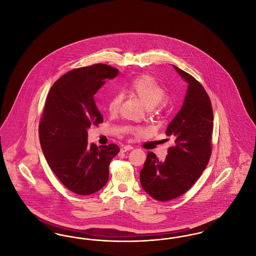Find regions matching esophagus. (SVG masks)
I'll use <instances>...</instances> for the list:
<instances>
[{
	"mask_svg": "<svg viewBox=\"0 0 256 256\" xmlns=\"http://www.w3.org/2000/svg\"><path fill=\"white\" fill-rule=\"evenodd\" d=\"M132 148H134L132 146H130V145H128V146H124L121 148V152H128V150H132Z\"/></svg>",
	"mask_w": 256,
	"mask_h": 256,
	"instance_id": "1",
	"label": "esophagus"
}]
</instances>
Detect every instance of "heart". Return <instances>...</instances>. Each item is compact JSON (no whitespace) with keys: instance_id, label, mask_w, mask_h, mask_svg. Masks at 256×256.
Segmentation results:
<instances>
[{"instance_id":"heart-1","label":"heart","mask_w":256,"mask_h":256,"mask_svg":"<svg viewBox=\"0 0 256 256\" xmlns=\"http://www.w3.org/2000/svg\"><path fill=\"white\" fill-rule=\"evenodd\" d=\"M128 90L140 100L146 108H154L160 104L166 96V91L150 76H141L134 78L128 86ZM121 104V97L119 95L113 96L108 106V110L111 114L116 113ZM130 132L135 134H143V128H130Z\"/></svg>"}]
</instances>
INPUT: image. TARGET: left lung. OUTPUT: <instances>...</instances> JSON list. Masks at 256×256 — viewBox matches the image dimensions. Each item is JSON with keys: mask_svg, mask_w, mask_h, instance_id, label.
<instances>
[{"mask_svg": "<svg viewBox=\"0 0 256 256\" xmlns=\"http://www.w3.org/2000/svg\"><path fill=\"white\" fill-rule=\"evenodd\" d=\"M172 67L188 86L182 106L166 130V135L174 138V144L163 161L150 152L140 172L142 188L159 202L187 192L206 168L211 156L213 111L210 98L195 78Z\"/></svg>", "mask_w": 256, "mask_h": 256, "instance_id": "1", "label": "left lung"}]
</instances>
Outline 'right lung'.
<instances>
[{
	"label": "right lung",
	"instance_id": "1",
	"mask_svg": "<svg viewBox=\"0 0 256 256\" xmlns=\"http://www.w3.org/2000/svg\"><path fill=\"white\" fill-rule=\"evenodd\" d=\"M119 71L106 64L74 69L52 86L42 119L39 139L50 170L78 195L94 194L110 178V161L120 152L115 144L98 148L87 142V130L104 122L94 95Z\"/></svg>",
	"mask_w": 256,
	"mask_h": 256
}]
</instances>
